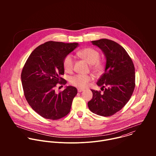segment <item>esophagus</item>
Instances as JSON below:
<instances>
[{
  "label": "esophagus",
  "instance_id": "34e87169",
  "mask_svg": "<svg viewBox=\"0 0 156 156\" xmlns=\"http://www.w3.org/2000/svg\"><path fill=\"white\" fill-rule=\"evenodd\" d=\"M84 91V89H82V88H78V92L79 93H81L82 91Z\"/></svg>",
  "mask_w": 156,
  "mask_h": 156
}]
</instances>
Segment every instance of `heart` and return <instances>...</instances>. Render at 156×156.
I'll return each mask as SVG.
<instances>
[{
	"mask_svg": "<svg viewBox=\"0 0 156 156\" xmlns=\"http://www.w3.org/2000/svg\"><path fill=\"white\" fill-rule=\"evenodd\" d=\"M78 54L81 57L91 64V68L94 72L99 73L101 72L104 64L99 60L101 55L99 51L92 48H86L80 51ZM74 63L73 56L71 54L66 55L63 60V66L65 71L68 73L72 72L73 70ZM92 79L91 76L89 75L76 74L70 77V83L75 86L83 88L86 87Z\"/></svg>",
	"mask_w": 156,
	"mask_h": 156,
	"instance_id": "b5f03b06",
	"label": "heart"
}]
</instances>
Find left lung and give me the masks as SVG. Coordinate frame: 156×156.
<instances>
[{
  "label": "left lung",
  "mask_w": 156,
  "mask_h": 156,
  "mask_svg": "<svg viewBox=\"0 0 156 156\" xmlns=\"http://www.w3.org/2000/svg\"><path fill=\"white\" fill-rule=\"evenodd\" d=\"M91 42L104 53L106 64L97 82L103 93L91 90L93 99L87 105L92 112L109 117L120 110L131 98L135 87V66L125 49L116 42L107 39Z\"/></svg>",
  "instance_id": "left-lung-1"
}]
</instances>
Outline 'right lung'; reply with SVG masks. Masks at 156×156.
<instances>
[{
	"label": "right lung",
	"mask_w": 156,
	"mask_h": 156,
	"mask_svg": "<svg viewBox=\"0 0 156 156\" xmlns=\"http://www.w3.org/2000/svg\"><path fill=\"white\" fill-rule=\"evenodd\" d=\"M78 43L48 41L37 47L30 54L21 72V78L25 97L31 107L43 118L58 120L70 112L77 94L70 86L58 93L57 85H65L63 60Z\"/></svg>",
	"instance_id": "right-lung-1"
}]
</instances>
